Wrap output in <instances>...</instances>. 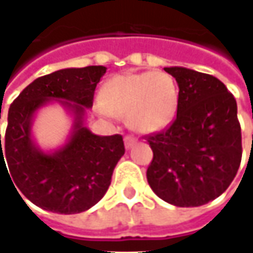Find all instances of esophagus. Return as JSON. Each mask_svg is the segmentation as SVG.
Masks as SVG:
<instances>
[{
	"mask_svg": "<svg viewBox=\"0 0 253 253\" xmlns=\"http://www.w3.org/2000/svg\"><path fill=\"white\" fill-rule=\"evenodd\" d=\"M136 142H137V140H136L133 136H126V137H125V146H126V149H131L133 145H134Z\"/></svg>",
	"mask_w": 253,
	"mask_h": 253,
	"instance_id": "esophagus-1",
	"label": "esophagus"
}]
</instances>
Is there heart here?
<instances>
[{
  "label": "heart",
  "mask_w": 253,
  "mask_h": 253,
  "mask_svg": "<svg viewBox=\"0 0 253 253\" xmlns=\"http://www.w3.org/2000/svg\"><path fill=\"white\" fill-rule=\"evenodd\" d=\"M179 88L164 71L126 72L105 82L97 107L107 117L127 116V123L142 134L158 133L173 122Z\"/></svg>",
  "instance_id": "heart-1"
}]
</instances>
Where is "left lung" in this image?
Listing matches in <instances>:
<instances>
[{
  "mask_svg": "<svg viewBox=\"0 0 253 253\" xmlns=\"http://www.w3.org/2000/svg\"><path fill=\"white\" fill-rule=\"evenodd\" d=\"M179 88L176 119L148 137L153 150L146 178L153 193L176 207H198L221 195L242 159L238 105L213 75L165 68Z\"/></svg>",
  "mask_w": 253,
  "mask_h": 253,
  "instance_id": "obj_1",
  "label": "left lung"
}]
</instances>
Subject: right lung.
Wrapping results in <instances>:
<instances>
[{"label":"right lung","instance_id":"1","mask_svg":"<svg viewBox=\"0 0 253 253\" xmlns=\"http://www.w3.org/2000/svg\"><path fill=\"white\" fill-rule=\"evenodd\" d=\"M105 71L98 65L40 77L21 91L8 110L4 149L0 134V169L1 164L7 169V161L14 187L43 210L75 214L95 206L125 155L120 134L98 136L85 126L86 108L92 107L95 86ZM53 102L73 117V127L62 147L46 152L35 143L33 123L35 114Z\"/></svg>","mask_w":253,"mask_h":253}]
</instances>
